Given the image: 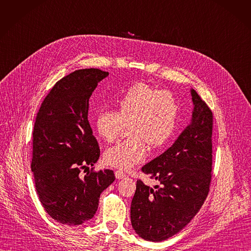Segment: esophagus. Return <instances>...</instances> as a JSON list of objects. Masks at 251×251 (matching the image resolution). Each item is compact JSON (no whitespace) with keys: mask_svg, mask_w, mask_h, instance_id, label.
Returning a JSON list of instances; mask_svg holds the SVG:
<instances>
[{"mask_svg":"<svg viewBox=\"0 0 251 251\" xmlns=\"http://www.w3.org/2000/svg\"><path fill=\"white\" fill-rule=\"evenodd\" d=\"M115 176H116V177L118 178V179L124 178V177L126 176L125 173H124V172H122V171H120V170H118V171H116V172H115Z\"/></svg>","mask_w":251,"mask_h":251,"instance_id":"esophagus-1","label":"esophagus"}]
</instances>
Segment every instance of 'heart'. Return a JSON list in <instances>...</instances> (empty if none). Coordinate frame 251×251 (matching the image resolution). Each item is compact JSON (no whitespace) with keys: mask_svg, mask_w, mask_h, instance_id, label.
Returning a JSON list of instances; mask_svg holds the SVG:
<instances>
[{"mask_svg":"<svg viewBox=\"0 0 251 251\" xmlns=\"http://www.w3.org/2000/svg\"><path fill=\"white\" fill-rule=\"evenodd\" d=\"M176 99L144 82L130 87L116 101L115 111H101L94 122L97 134L106 142L114 141L128 124V139L109 147L104 154L107 164L130 170L142 162L147 154L146 145L158 148L174 134L178 117Z\"/></svg>","mask_w":251,"mask_h":251,"instance_id":"heart-1","label":"heart"}]
</instances>
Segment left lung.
Listing matches in <instances>:
<instances>
[{"mask_svg": "<svg viewBox=\"0 0 251 251\" xmlns=\"http://www.w3.org/2000/svg\"><path fill=\"white\" fill-rule=\"evenodd\" d=\"M191 95V123L170 148L142 168L159 186L150 188L140 179L136 183L131 224L139 237L148 241L165 240L185 228L209 193L213 114L194 89Z\"/></svg>", "mask_w": 251, "mask_h": 251, "instance_id": "8db88e82", "label": "left lung"}]
</instances>
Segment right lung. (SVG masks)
I'll use <instances>...</instances> for the list:
<instances>
[{
	"mask_svg": "<svg viewBox=\"0 0 251 251\" xmlns=\"http://www.w3.org/2000/svg\"><path fill=\"white\" fill-rule=\"evenodd\" d=\"M109 73L77 70L58 80L46 96L33 130L31 170L47 214L61 224L80 225L95 216L102 192L115 180L113 171L89 172L100 148L88 120L89 100Z\"/></svg>",
	"mask_w": 251,
	"mask_h": 251,
	"instance_id": "obj_1",
	"label": "right lung"
}]
</instances>
